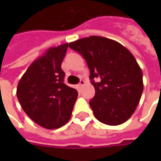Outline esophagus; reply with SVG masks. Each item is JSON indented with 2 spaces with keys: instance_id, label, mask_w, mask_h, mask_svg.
<instances>
[{
  "instance_id": "1",
  "label": "esophagus",
  "mask_w": 161,
  "mask_h": 161,
  "mask_svg": "<svg viewBox=\"0 0 161 161\" xmlns=\"http://www.w3.org/2000/svg\"><path fill=\"white\" fill-rule=\"evenodd\" d=\"M84 85H85V81H84L83 80H80V83L78 84V88H79V89H81V88L83 87Z\"/></svg>"
}]
</instances>
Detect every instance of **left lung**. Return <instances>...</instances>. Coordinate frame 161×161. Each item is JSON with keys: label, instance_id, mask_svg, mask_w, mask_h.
Listing matches in <instances>:
<instances>
[{"label": "left lung", "instance_id": "8db88e82", "mask_svg": "<svg viewBox=\"0 0 161 161\" xmlns=\"http://www.w3.org/2000/svg\"><path fill=\"white\" fill-rule=\"evenodd\" d=\"M69 47L83 56L90 69L95 88L90 106L95 117L108 125L128 120L143 90L142 71L132 53L118 42L98 36L71 42Z\"/></svg>", "mask_w": 161, "mask_h": 161}]
</instances>
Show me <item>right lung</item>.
Masks as SVG:
<instances>
[{
  "mask_svg": "<svg viewBox=\"0 0 161 161\" xmlns=\"http://www.w3.org/2000/svg\"><path fill=\"white\" fill-rule=\"evenodd\" d=\"M68 44L50 47L29 65L17 87V97L28 116L47 129H56L70 120L78 97L64 83L61 66Z\"/></svg>",
  "mask_w": 161,
  "mask_h": 161,
  "instance_id": "1",
  "label": "right lung"
}]
</instances>
